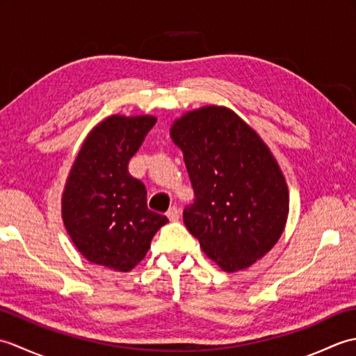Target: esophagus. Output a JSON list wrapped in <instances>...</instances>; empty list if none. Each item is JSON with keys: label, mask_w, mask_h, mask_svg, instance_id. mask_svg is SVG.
Instances as JSON below:
<instances>
[{"label": "esophagus", "mask_w": 356, "mask_h": 356, "mask_svg": "<svg viewBox=\"0 0 356 356\" xmlns=\"http://www.w3.org/2000/svg\"><path fill=\"white\" fill-rule=\"evenodd\" d=\"M179 216H180V213H179L177 207H171L168 211H166V217H168L171 222H177Z\"/></svg>", "instance_id": "34e87169"}]
</instances>
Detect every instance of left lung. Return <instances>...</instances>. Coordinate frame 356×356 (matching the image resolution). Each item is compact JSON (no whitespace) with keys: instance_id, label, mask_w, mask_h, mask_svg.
Here are the masks:
<instances>
[{"instance_id":"8db88e82","label":"left lung","mask_w":356,"mask_h":356,"mask_svg":"<svg viewBox=\"0 0 356 356\" xmlns=\"http://www.w3.org/2000/svg\"><path fill=\"white\" fill-rule=\"evenodd\" d=\"M195 199L184 209L186 229L226 272L251 266L283 234L289 193L261 138L226 107L188 111L171 127Z\"/></svg>"}]
</instances>
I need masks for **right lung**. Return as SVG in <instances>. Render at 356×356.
<instances>
[{
	"label": "right lung",
	"instance_id": "add662e5",
	"mask_svg": "<svg viewBox=\"0 0 356 356\" xmlns=\"http://www.w3.org/2000/svg\"><path fill=\"white\" fill-rule=\"evenodd\" d=\"M154 116H110L88 133L63 193V220L88 261L128 272L168 218L147 207V190L128 172Z\"/></svg>",
	"mask_w": 356,
	"mask_h": 356
}]
</instances>
